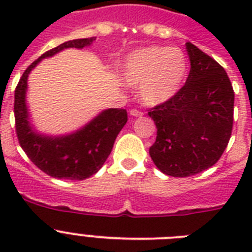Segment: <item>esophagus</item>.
Returning a JSON list of instances; mask_svg holds the SVG:
<instances>
[{"mask_svg":"<svg viewBox=\"0 0 252 252\" xmlns=\"http://www.w3.org/2000/svg\"><path fill=\"white\" fill-rule=\"evenodd\" d=\"M130 115L135 116V117H140V116L144 115V112H142V111H140V110H137V108H131Z\"/></svg>","mask_w":252,"mask_h":252,"instance_id":"esophagus-1","label":"esophagus"}]
</instances>
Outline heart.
<instances>
[{"label": "heart", "instance_id": "b5f03b06", "mask_svg": "<svg viewBox=\"0 0 252 252\" xmlns=\"http://www.w3.org/2000/svg\"><path fill=\"white\" fill-rule=\"evenodd\" d=\"M188 62L178 48L146 46L131 53L121 66V77L130 86H139V97L146 106L173 98L184 83Z\"/></svg>", "mask_w": 252, "mask_h": 252}]
</instances>
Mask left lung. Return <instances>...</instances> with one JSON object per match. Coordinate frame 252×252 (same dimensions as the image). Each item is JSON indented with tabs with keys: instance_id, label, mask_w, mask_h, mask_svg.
<instances>
[{
	"instance_id": "8db88e82",
	"label": "left lung",
	"mask_w": 252,
	"mask_h": 252,
	"mask_svg": "<svg viewBox=\"0 0 252 252\" xmlns=\"http://www.w3.org/2000/svg\"><path fill=\"white\" fill-rule=\"evenodd\" d=\"M190 70L169 101L153 107L157 140L149 150L164 174L190 177L215 165L228 145L233 126L232 84L223 66L187 43Z\"/></svg>"
}]
</instances>
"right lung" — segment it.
I'll use <instances>...</instances> for the list:
<instances>
[{
  "instance_id": "1",
  "label": "right lung",
  "mask_w": 252,
  "mask_h": 252,
  "mask_svg": "<svg viewBox=\"0 0 252 252\" xmlns=\"http://www.w3.org/2000/svg\"><path fill=\"white\" fill-rule=\"evenodd\" d=\"M94 40L95 37L70 40L44 53L26 68L15 90L13 112L20 146L40 170L58 179L83 180L95 174L111 154L116 137L127 122V111L124 108L103 111L83 128L66 136L40 135L29 122L25 102L28 77L44 58L53 57L66 48L82 49L91 45Z\"/></svg>"
}]
</instances>
